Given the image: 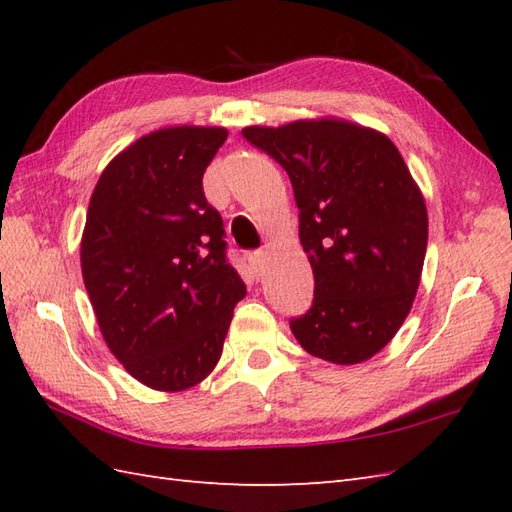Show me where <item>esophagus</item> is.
<instances>
[{"label":"esophagus","instance_id":"obj_1","mask_svg":"<svg viewBox=\"0 0 512 512\" xmlns=\"http://www.w3.org/2000/svg\"><path fill=\"white\" fill-rule=\"evenodd\" d=\"M264 259H266V253H264V250H255V253H250V255H248V262H250V266L255 268V273H257V275H262V273H264Z\"/></svg>","mask_w":512,"mask_h":512}]
</instances>
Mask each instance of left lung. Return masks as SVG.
<instances>
[{
    "label": "left lung",
    "mask_w": 512,
    "mask_h": 512,
    "mask_svg": "<svg viewBox=\"0 0 512 512\" xmlns=\"http://www.w3.org/2000/svg\"><path fill=\"white\" fill-rule=\"evenodd\" d=\"M242 134L286 169L295 191L314 301L290 321L292 334L323 361H367L394 339L420 286L429 220L409 167L385 134L343 118Z\"/></svg>",
    "instance_id": "obj_1"
}]
</instances>
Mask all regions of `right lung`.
Wrapping results in <instances>:
<instances>
[{
    "mask_svg": "<svg viewBox=\"0 0 512 512\" xmlns=\"http://www.w3.org/2000/svg\"><path fill=\"white\" fill-rule=\"evenodd\" d=\"M226 136L198 125L140 136L103 169L85 217L81 273L96 323L118 363L156 391L213 372L246 295L202 191Z\"/></svg>",
    "mask_w": 512,
    "mask_h": 512,
    "instance_id": "right-lung-1",
    "label": "right lung"
}]
</instances>
